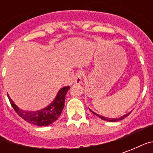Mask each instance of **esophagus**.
<instances>
[{
  "label": "esophagus",
  "mask_w": 153,
  "mask_h": 153,
  "mask_svg": "<svg viewBox=\"0 0 153 153\" xmlns=\"http://www.w3.org/2000/svg\"><path fill=\"white\" fill-rule=\"evenodd\" d=\"M74 83L77 84H81L83 83V79H82V73L81 72H77L75 74V75L74 77Z\"/></svg>",
  "instance_id": "34e87169"
}]
</instances>
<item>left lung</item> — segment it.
<instances>
[{"mask_svg":"<svg viewBox=\"0 0 153 153\" xmlns=\"http://www.w3.org/2000/svg\"><path fill=\"white\" fill-rule=\"evenodd\" d=\"M94 114V115H97L98 117H100L101 119H102V120H107V121H111V122H116V121H119V120H123V119H125L126 116H128L130 113H131V111H129L128 113H127L126 115H124L123 116H120V117H119V118H107V117H104V116H102V115H98V114H97V113L93 112L92 110H90Z\"/></svg>","mask_w":153,"mask_h":153,"instance_id":"1","label":"left lung"}]
</instances>
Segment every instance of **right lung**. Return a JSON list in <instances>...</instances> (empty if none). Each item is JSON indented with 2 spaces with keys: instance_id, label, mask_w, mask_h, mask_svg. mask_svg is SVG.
<instances>
[{
  "instance_id": "1",
  "label": "right lung",
  "mask_w": 153,
  "mask_h": 153,
  "mask_svg": "<svg viewBox=\"0 0 153 153\" xmlns=\"http://www.w3.org/2000/svg\"><path fill=\"white\" fill-rule=\"evenodd\" d=\"M69 89H70V86L64 87L62 88H60L59 92L57 93L56 97H55L53 102L51 103L50 105L44 107L43 109L34 111H26L19 108L9 95L8 97L12 107L14 108L16 113L22 119H24L25 121L34 125H38V126H48L54 123L60 117L64 106H65V95Z\"/></svg>"
}]
</instances>
